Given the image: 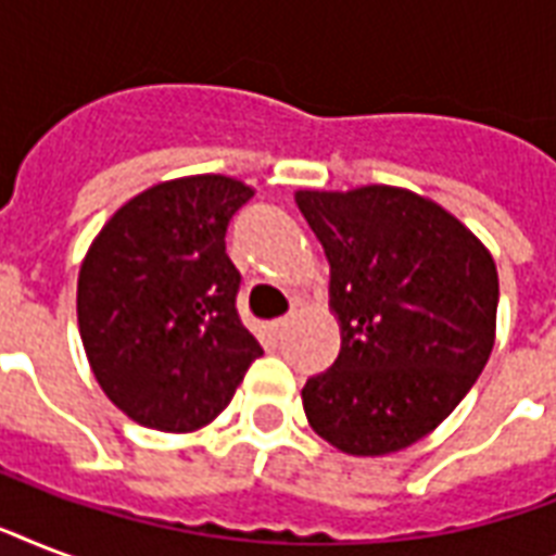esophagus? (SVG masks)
Segmentation results:
<instances>
[{
  "label": "esophagus",
  "instance_id": "obj_1",
  "mask_svg": "<svg viewBox=\"0 0 556 556\" xmlns=\"http://www.w3.org/2000/svg\"><path fill=\"white\" fill-rule=\"evenodd\" d=\"M288 326H291V320H288V317H277V320H270L268 323V329H270V334H282V331L288 329Z\"/></svg>",
  "mask_w": 556,
  "mask_h": 556
}]
</instances>
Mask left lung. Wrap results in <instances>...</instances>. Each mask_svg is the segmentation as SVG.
I'll return each mask as SVG.
<instances>
[{
    "label": "left lung",
    "instance_id": "1",
    "mask_svg": "<svg viewBox=\"0 0 556 556\" xmlns=\"http://www.w3.org/2000/svg\"><path fill=\"white\" fill-rule=\"evenodd\" d=\"M329 260L340 355L303 387L312 430L349 456L432 432L493 352L500 274L482 239L404 187L296 190Z\"/></svg>",
    "mask_w": 556,
    "mask_h": 556
}]
</instances>
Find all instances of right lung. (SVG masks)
I'll return each mask as SVG.
<instances>
[{"label":"right lung","mask_w":556,"mask_h":556,"mask_svg":"<svg viewBox=\"0 0 556 556\" xmlns=\"http://www.w3.org/2000/svg\"><path fill=\"white\" fill-rule=\"evenodd\" d=\"M239 178L185 176L129 199L83 256L77 323L106 397L132 421L192 432L216 418L262 355L236 314L227 222Z\"/></svg>","instance_id":"right-lung-1"}]
</instances>
